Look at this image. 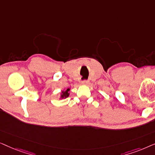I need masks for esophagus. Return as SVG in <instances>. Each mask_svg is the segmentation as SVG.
<instances>
[{
  "label": "esophagus",
  "mask_w": 155,
  "mask_h": 155,
  "mask_svg": "<svg viewBox=\"0 0 155 155\" xmlns=\"http://www.w3.org/2000/svg\"><path fill=\"white\" fill-rule=\"evenodd\" d=\"M82 84H85V85H87V84H89V81H88V80H83V81L82 82Z\"/></svg>",
  "instance_id": "34e87169"
}]
</instances>
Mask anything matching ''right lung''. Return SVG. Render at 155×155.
<instances>
[{
	"label": "right lung",
	"instance_id": "1",
	"mask_svg": "<svg viewBox=\"0 0 155 155\" xmlns=\"http://www.w3.org/2000/svg\"><path fill=\"white\" fill-rule=\"evenodd\" d=\"M70 90V89H67L66 91H64V92H62L63 94H61V97L62 98H66V97H68L69 96V93H68V91Z\"/></svg>",
	"mask_w": 155,
	"mask_h": 155
}]
</instances>
